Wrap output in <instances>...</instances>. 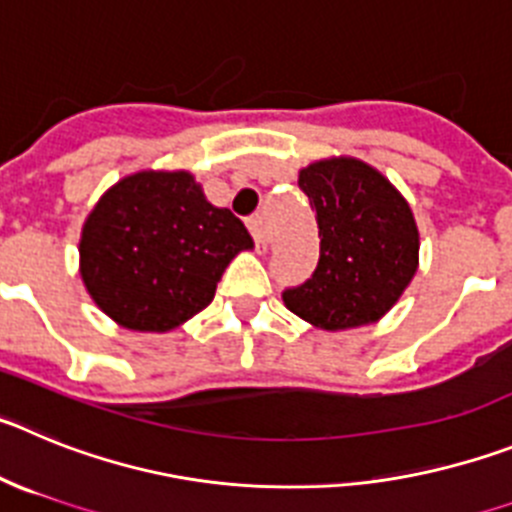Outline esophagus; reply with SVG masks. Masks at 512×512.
<instances>
[{
    "label": "esophagus",
    "instance_id": "1",
    "mask_svg": "<svg viewBox=\"0 0 512 512\" xmlns=\"http://www.w3.org/2000/svg\"><path fill=\"white\" fill-rule=\"evenodd\" d=\"M247 227H250L252 237H255V242H257V247H262V250H265V247H267V229H265V219H262L260 214L252 216L250 222H247Z\"/></svg>",
    "mask_w": 512,
    "mask_h": 512
}]
</instances>
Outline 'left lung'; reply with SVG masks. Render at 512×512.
<instances>
[{
	"mask_svg": "<svg viewBox=\"0 0 512 512\" xmlns=\"http://www.w3.org/2000/svg\"><path fill=\"white\" fill-rule=\"evenodd\" d=\"M298 186L316 211L321 255L306 283L285 290V308L324 331L377 324L418 270L411 206L380 170L349 155L313 160Z\"/></svg>",
	"mask_w": 512,
	"mask_h": 512,
	"instance_id": "1",
	"label": "left lung"
}]
</instances>
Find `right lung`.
I'll use <instances>...</instances> for the list:
<instances>
[{
    "label": "right lung",
    "instance_id": "obj_1",
    "mask_svg": "<svg viewBox=\"0 0 512 512\" xmlns=\"http://www.w3.org/2000/svg\"><path fill=\"white\" fill-rule=\"evenodd\" d=\"M250 232L188 170H137L101 193L78 239L91 301L122 329L165 334L214 301Z\"/></svg>",
    "mask_w": 512,
    "mask_h": 512
}]
</instances>
